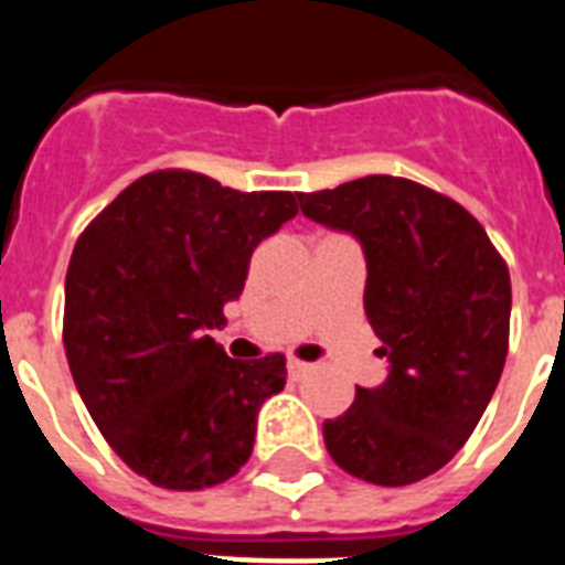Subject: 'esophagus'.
Masks as SVG:
<instances>
[{
    "label": "esophagus",
    "mask_w": 565,
    "mask_h": 565,
    "mask_svg": "<svg viewBox=\"0 0 565 565\" xmlns=\"http://www.w3.org/2000/svg\"><path fill=\"white\" fill-rule=\"evenodd\" d=\"M310 370H313V366H310V363H301V361H290V363H287V372H290V377L308 375Z\"/></svg>",
    "instance_id": "34e87169"
}]
</instances>
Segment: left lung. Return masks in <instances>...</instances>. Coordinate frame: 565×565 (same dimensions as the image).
Segmentation results:
<instances>
[{
  "instance_id": "8db88e82",
  "label": "left lung",
  "mask_w": 565,
  "mask_h": 565,
  "mask_svg": "<svg viewBox=\"0 0 565 565\" xmlns=\"http://www.w3.org/2000/svg\"><path fill=\"white\" fill-rule=\"evenodd\" d=\"M301 213L352 234L366 257L363 308L390 372L326 419L328 455L361 481L404 487L460 451L499 386L510 273L472 213L407 179L366 175L299 195Z\"/></svg>"
}]
</instances>
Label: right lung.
Here are the masks:
<instances>
[{
    "instance_id": "obj_1",
    "label": "right lung",
    "mask_w": 565,
    "mask_h": 565,
    "mask_svg": "<svg viewBox=\"0 0 565 565\" xmlns=\"http://www.w3.org/2000/svg\"><path fill=\"white\" fill-rule=\"evenodd\" d=\"M299 193H239L184 170L149 172L87 225L66 269L64 349L110 448L163 490L239 472L284 358L234 361L207 328L239 299L257 243Z\"/></svg>"
}]
</instances>
